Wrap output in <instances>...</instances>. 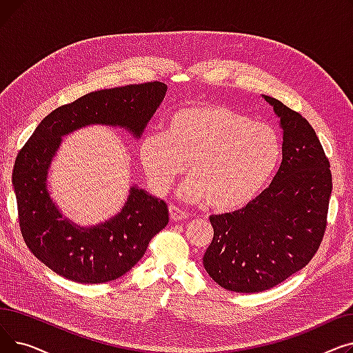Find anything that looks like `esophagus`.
Returning a JSON list of instances; mask_svg holds the SVG:
<instances>
[{
    "label": "esophagus",
    "mask_w": 353,
    "mask_h": 353,
    "mask_svg": "<svg viewBox=\"0 0 353 353\" xmlns=\"http://www.w3.org/2000/svg\"><path fill=\"white\" fill-rule=\"evenodd\" d=\"M169 212H170V217L173 221H180V220H186L189 217V213L188 212H183L181 209L176 208V206H170L169 208Z\"/></svg>",
    "instance_id": "34e87169"
}]
</instances>
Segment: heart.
Listing matches in <instances>:
<instances>
[{
  "instance_id": "b5f03b06",
  "label": "heart",
  "mask_w": 353,
  "mask_h": 353,
  "mask_svg": "<svg viewBox=\"0 0 353 353\" xmlns=\"http://www.w3.org/2000/svg\"><path fill=\"white\" fill-rule=\"evenodd\" d=\"M276 128L221 104L173 113L164 133L147 134L139 148L144 174L156 193L189 169L179 189L186 201H209L217 212L243 209L262 192L279 161Z\"/></svg>"
}]
</instances>
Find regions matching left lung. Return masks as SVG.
I'll return each mask as SVG.
<instances>
[{
	"mask_svg": "<svg viewBox=\"0 0 353 353\" xmlns=\"http://www.w3.org/2000/svg\"><path fill=\"white\" fill-rule=\"evenodd\" d=\"M283 130L282 163L270 186L243 209L210 216L203 265L221 288L263 292L303 269L319 249L332 193L329 160L306 119L262 94Z\"/></svg>",
	"mask_w": 353,
	"mask_h": 353,
	"instance_id": "1",
	"label": "left lung"
}]
</instances>
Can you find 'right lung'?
<instances>
[{
    "mask_svg": "<svg viewBox=\"0 0 353 353\" xmlns=\"http://www.w3.org/2000/svg\"><path fill=\"white\" fill-rule=\"evenodd\" d=\"M165 92L159 81L90 92L51 111L18 153L12 188L21 233L31 253L52 272L79 283L116 281L169 223L165 201L136 184L117 214L92 226L65 217L48 190V172L63 137L100 124L120 127L139 140Z\"/></svg>",
    "mask_w": 353,
    "mask_h": 353,
    "instance_id": "add662e5",
    "label": "right lung"
}]
</instances>
